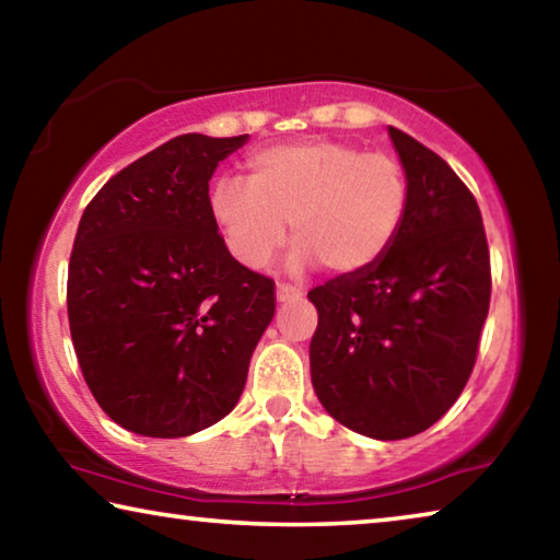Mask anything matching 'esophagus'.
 Returning <instances> with one entry per match:
<instances>
[{
    "label": "esophagus",
    "instance_id": "esophagus-1",
    "mask_svg": "<svg viewBox=\"0 0 560 560\" xmlns=\"http://www.w3.org/2000/svg\"><path fill=\"white\" fill-rule=\"evenodd\" d=\"M303 296V291L296 289V287H289V283H279L277 287V301L283 303V301H296Z\"/></svg>",
    "mask_w": 560,
    "mask_h": 560
}]
</instances>
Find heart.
Returning a JSON list of instances; mask_svg holds the SVG:
<instances>
[{
  "mask_svg": "<svg viewBox=\"0 0 560 560\" xmlns=\"http://www.w3.org/2000/svg\"><path fill=\"white\" fill-rule=\"evenodd\" d=\"M246 165L249 183L220 177L207 202L224 246L246 269L267 267L289 222L293 271L316 261L330 273L365 271L390 249L410 207L405 167L343 140L273 145Z\"/></svg>",
  "mask_w": 560,
  "mask_h": 560,
  "instance_id": "heart-1",
  "label": "heart"
}]
</instances>
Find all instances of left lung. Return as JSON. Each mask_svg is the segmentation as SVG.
<instances>
[{"mask_svg":"<svg viewBox=\"0 0 560 560\" xmlns=\"http://www.w3.org/2000/svg\"><path fill=\"white\" fill-rule=\"evenodd\" d=\"M387 132L410 185L402 230L373 267L308 291L320 405L348 430L385 442L424 432L457 402L491 296L474 195L430 148L393 126Z\"/></svg>","mask_w":560,"mask_h":560,"instance_id":"1","label":"left lung"}]
</instances>
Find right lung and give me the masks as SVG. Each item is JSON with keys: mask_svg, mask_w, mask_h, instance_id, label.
<instances>
[{"mask_svg": "<svg viewBox=\"0 0 560 560\" xmlns=\"http://www.w3.org/2000/svg\"><path fill=\"white\" fill-rule=\"evenodd\" d=\"M249 136L187 132L122 167L79 222L69 326L101 410L143 438L220 422L273 318V281L236 261L210 217V179Z\"/></svg>", "mask_w": 560, "mask_h": 560, "instance_id": "1", "label": "right lung"}]
</instances>
